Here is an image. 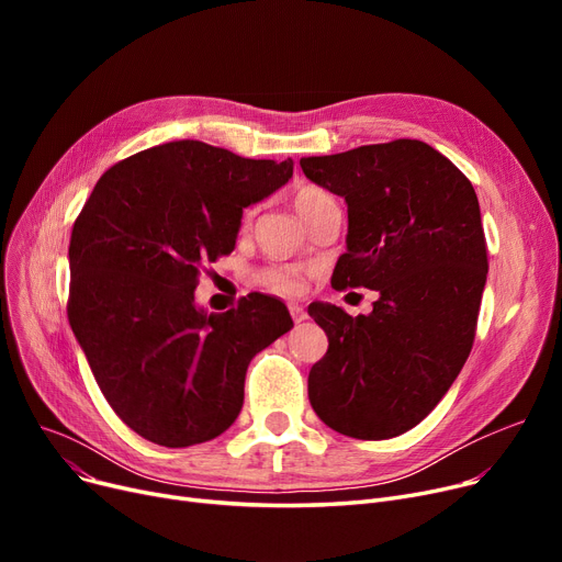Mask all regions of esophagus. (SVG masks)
<instances>
[{"instance_id": "obj_1", "label": "esophagus", "mask_w": 562, "mask_h": 562, "mask_svg": "<svg viewBox=\"0 0 562 562\" xmlns=\"http://www.w3.org/2000/svg\"><path fill=\"white\" fill-rule=\"evenodd\" d=\"M289 312H291V318L296 321V323H303V321L307 318L305 307H303V305H299V303H289Z\"/></svg>"}]
</instances>
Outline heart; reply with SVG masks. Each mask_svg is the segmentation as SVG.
Listing matches in <instances>:
<instances>
[{
	"mask_svg": "<svg viewBox=\"0 0 562 562\" xmlns=\"http://www.w3.org/2000/svg\"><path fill=\"white\" fill-rule=\"evenodd\" d=\"M330 195L316 189V187H303L293 195V204H296V212L303 218L312 206H316L318 202L328 200ZM257 280L276 293H282V296H293V293H301L305 286V269L301 266H269V269L259 271Z\"/></svg>",
	"mask_w": 562,
	"mask_h": 562,
	"instance_id": "1",
	"label": "heart"
}]
</instances>
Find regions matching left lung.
Wrapping results in <instances>:
<instances>
[{
	"label": "left lung",
	"instance_id": "1",
	"mask_svg": "<svg viewBox=\"0 0 562 562\" xmlns=\"http://www.w3.org/2000/svg\"><path fill=\"white\" fill-rule=\"evenodd\" d=\"M307 180L348 204L333 286L380 293L371 314L312 303L328 352L310 371L318 419L356 439L424 422L464 367L487 280L481 206L467 177L424 140L303 157Z\"/></svg>",
	"mask_w": 562,
	"mask_h": 562
}]
</instances>
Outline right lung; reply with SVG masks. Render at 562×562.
<instances>
[{"label": "right lung", "instance_id": "add662e5", "mask_svg": "<svg viewBox=\"0 0 562 562\" xmlns=\"http://www.w3.org/2000/svg\"><path fill=\"white\" fill-rule=\"evenodd\" d=\"M291 175V159L172 140L111 166L75 221L70 328L115 415L159 447L225 432L250 360L293 328L263 293L223 314L193 296L202 266L234 250L246 206Z\"/></svg>", "mask_w": 562, "mask_h": 562}]
</instances>
